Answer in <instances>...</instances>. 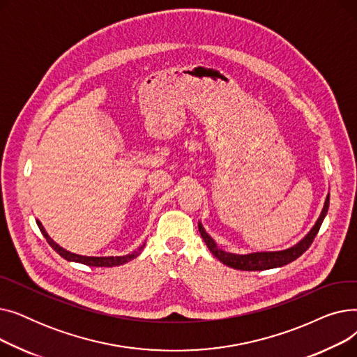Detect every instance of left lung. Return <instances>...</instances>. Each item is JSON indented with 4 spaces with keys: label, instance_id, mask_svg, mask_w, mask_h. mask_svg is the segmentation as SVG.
<instances>
[{
    "label": "left lung",
    "instance_id": "8db88e82",
    "mask_svg": "<svg viewBox=\"0 0 357 357\" xmlns=\"http://www.w3.org/2000/svg\"><path fill=\"white\" fill-rule=\"evenodd\" d=\"M328 204H330V194L326 198L323 211L318 217V220L315 221V224L312 226V229L308 231V234L299 240L296 245H294L289 249L285 250H278V252H253V253H246V255H238V253H230L226 250H221L215 240L205 231V229L202 227V224L198 222V229L201 233L202 240L205 241V245L210 249V252L221 261V264L227 265L233 269L237 271H266V269H275V268H282L291 261H294L295 259H298L301 256L310 246L312 240L315 238L318 230H320L321 224L324 221V217L327 215L328 211Z\"/></svg>",
    "mask_w": 357,
    "mask_h": 357
}]
</instances>
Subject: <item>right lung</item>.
<instances>
[{
    "label": "right lung",
    "mask_w": 357,
    "mask_h": 357,
    "mask_svg": "<svg viewBox=\"0 0 357 357\" xmlns=\"http://www.w3.org/2000/svg\"><path fill=\"white\" fill-rule=\"evenodd\" d=\"M37 226H39L42 234L45 236V238L47 240V243L50 245V248L58 252L63 259L69 260V261H77V264H82V265H86V266H96V268H112V266H120V265H124L127 264V261L133 260L135 257H137L140 255V252L143 250L146 243H143V245L136 249L135 252H131L128 255H124V256H82V255H77V253H72L63 248H61L58 243H56L53 238H50V236L46 233L45 227L42 226V222L39 220H36Z\"/></svg>",
    "instance_id": "right-lung-1"
}]
</instances>
